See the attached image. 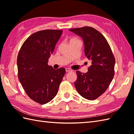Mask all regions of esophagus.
<instances>
[{"label":"esophagus","instance_id":"1","mask_svg":"<svg viewBox=\"0 0 134 134\" xmlns=\"http://www.w3.org/2000/svg\"><path fill=\"white\" fill-rule=\"evenodd\" d=\"M72 70L69 69V68H67V69H65V71L66 72H70V71H72Z\"/></svg>","mask_w":134,"mask_h":134}]
</instances>
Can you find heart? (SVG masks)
Wrapping results in <instances>:
<instances>
[{
	"label": "heart",
	"instance_id": "obj_1",
	"mask_svg": "<svg viewBox=\"0 0 134 134\" xmlns=\"http://www.w3.org/2000/svg\"><path fill=\"white\" fill-rule=\"evenodd\" d=\"M76 40V39H75V38H71L70 40V41H72V40Z\"/></svg>",
	"mask_w": 134,
	"mask_h": 134
}]
</instances>
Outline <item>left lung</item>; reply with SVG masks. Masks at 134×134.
<instances>
[{
	"label": "left lung",
	"mask_w": 134,
	"mask_h": 134,
	"mask_svg": "<svg viewBox=\"0 0 134 134\" xmlns=\"http://www.w3.org/2000/svg\"><path fill=\"white\" fill-rule=\"evenodd\" d=\"M83 40L85 55L91 61L86 73L76 71L74 82L78 93L83 98L94 100L102 95L114 76L115 59L106 38L92 27L70 29Z\"/></svg>",
	"instance_id": "obj_1"
}]
</instances>
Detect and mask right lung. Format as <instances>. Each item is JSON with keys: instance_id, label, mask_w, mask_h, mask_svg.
<instances>
[{"instance_id": "1", "label": "right lung", "mask_w": 134, "mask_h": 134, "mask_svg": "<svg viewBox=\"0 0 134 134\" xmlns=\"http://www.w3.org/2000/svg\"><path fill=\"white\" fill-rule=\"evenodd\" d=\"M62 30H44L32 34L20 49L17 58L18 78L27 96L45 104L58 93L64 68L55 70L48 59L62 36Z\"/></svg>"}]
</instances>
